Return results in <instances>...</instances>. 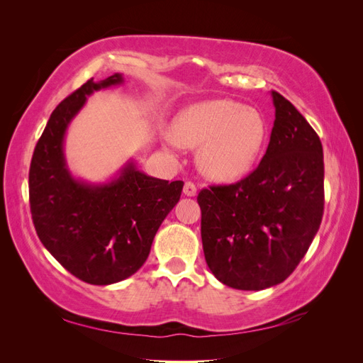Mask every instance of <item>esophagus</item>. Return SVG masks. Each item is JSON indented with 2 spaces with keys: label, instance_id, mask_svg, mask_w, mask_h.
Returning <instances> with one entry per match:
<instances>
[{
  "label": "esophagus",
  "instance_id": "obj_1",
  "mask_svg": "<svg viewBox=\"0 0 363 363\" xmlns=\"http://www.w3.org/2000/svg\"><path fill=\"white\" fill-rule=\"evenodd\" d=\"M183 194L186 196H195L196 195V186L192 182H186L184 188H183Z\"/></svg>",
  "mask_w": 363,
  "mask_h": 363
}]
</instances>
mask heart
I'll list each match as a JSON object with an SVG mask.
<instances>
[{"label": "heart", "instance_id": "obj_1", "mask_svg": "<svg viewBox=\"0 0 363 363\" xmlns=\"http://www.w3.org/2000/svg\"><path fill=\"white\" fill-rule=\"evenodd\" d=\"M267 121L255 107L227 98L195 103L175 116L171 135L179 145L199 148L200 171L218 183L244 177L267 142Z\"/></svg>", "mask_w": 363, "mask_h": 363}]
</instances>
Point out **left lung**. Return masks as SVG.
I'll return each instance as SVG.
<instances>
[{"label":"left lung","instance_id":"8db88e82","mask_svg":"<svg viewBox=\"0 0 363 363\" xmlns=\"http://www.w3.org/2000/svg\"><path fill=\"white\" fill-rule=\"evenodd\" d=\"M271 96L276 119L259 167L196 199L207 267L240 291L286 280L309 250L324 211L321 140L286 98L276 91Z\"/></svg>","mask_w":363,"mask_h":363}]
</instances>
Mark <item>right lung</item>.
Returning <instances> with one entry per match:
<instances>
[{"instance_id": "right-lung-1", "label": "right lung", "mask_w": 363, "mask_h": 363, "mask_svg": "<svg viewBox=\"0 0 363 363\" xmlns=\"http://www.w3.org/2000/svg\"><path fill=\"white\" fill-rule=\"evenodd\" d=\"M124 84L123 74L86 82L56 107L30 164V208L52 257L91 284L125 280L144 265L163 219L179 203L183 182L147 175L127 160L111 180L77 179L65 157V136L94 92Z\"/></svg>"}]
</instances>
